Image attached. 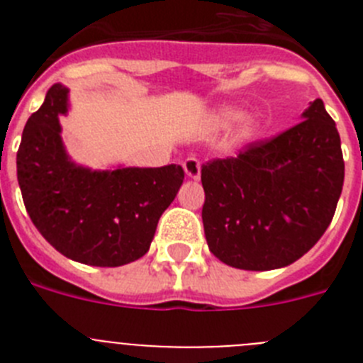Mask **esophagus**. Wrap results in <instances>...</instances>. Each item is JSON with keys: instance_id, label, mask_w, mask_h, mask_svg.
I'll return each instance as SVG.
<instances>
[{"instance_id": "1", "label": "esophagus", "mask_w": 363, "mask_h": 363, "mask_svg": "<svg viewBox=\"0 0 363 363\" xmlns=\"http://www.w3.org/2000/svg\"><path fill=\"white\" fill-rule=\"evenodd\" d=\"M184 169H185V174H187L191 179H198V178H200L201 165H200V162H198V160L194 158V156H191V158L185 160V162H184Z\"/></svg>"}]
</instances>
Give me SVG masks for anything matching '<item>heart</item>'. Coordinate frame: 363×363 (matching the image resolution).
Here are the masks:
<instances>
[{"instance_id":"b5f03b06","label":"heart","mask_w":363,"mask_h":363,"mask_svg":"<svg viewBox=\"0 0 363 363\" xmlns=\"http://www.w3.org/2000/svg\"><path fill=\"white\" fill-rule=\"evenodd\" d=\"M238 118H240V111H238V108L225 107V108H221V111H218L216 123L229 125V123H233V121L238 120ZM256 127H258L256 120H247L245 123H243V134H245V136H249V134L255 133Z\"/></svg>"}]
</instances>
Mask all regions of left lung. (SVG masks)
Instances as JSON below:
<instances>
[{"label": "left lung", "instance_id": "8db88e82", "mask_svg": "<svg viewBox=\"0 0 363 363\" xmlns=\"http://www.w3.org/2000/svg\"><path fill=\"white\" fill-rule=\"evenodd\" d=\"M336 123L322 99L278 136L236 158L201 165V209L211 252L230 267L271 271L306 255L335 216L344 187Z\"/></svg>", "mask_w": 363, "mask_h": 363}]
</instances>
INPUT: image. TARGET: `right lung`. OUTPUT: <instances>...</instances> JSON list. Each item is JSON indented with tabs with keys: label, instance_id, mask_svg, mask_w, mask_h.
Listing matches in <instances>:
<instances>
[{
	"label": "right lung",
	"instance_id": "right-lung-1",
	"mask_svg": "<svg viewBox=\"0 0 363 363\" xmlns=\"http://www.w3.org/2000/svg\"><path fill=\"white\" fill-rule=\"evenodd\" d=\"M69 89L50 86L28 118L16 165L25 209L50 245L96 267H120L149 251L160 216L184 184L182 165L91 171L67 156L57 116Z\"/></svg>",
	"mask_w": 363,
	"mask_h": 363
}]
</instances>
